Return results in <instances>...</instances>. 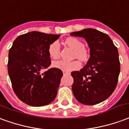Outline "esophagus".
<instances>
[{
    "label": "esophagus",
    "mask_w": 129,
    "mask_h": 129,
    "mask_svg": "<svg viewBox=\"0 0 129 129\" xmlns=\"http://www.w3.org/2000/svg\"><path fill=\"white\" fill-rule=\"evenodd\" d=\"M64 75H70V73L69 72H67V71H63Z\"/></svg>",
    "instance_id": "1"
}]
</instances>
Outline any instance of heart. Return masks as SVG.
Wrapping results in <instances>:
<instances>
[{"mask_svg": "<svg viewBox=\"0 0 129 129\" xmlns=\"http://www.w3.org/2000/svg\"><path fill=\"white\" fill-rule=\"evenodd\" d=\"M65 44L68 45L74 49L73 56L78 58L80 60L87 61L89 60L90 53L89 51L84 47L83 43L76 38H69L66 39ZM48 53L51 58L56 59L60 55V45L57 41H54L49 45L48 47ZM53 66L55 68L60 69L63 71H74L78 69L80 67V63L78 60L67 61L60 60L54 61L53 62Z\"/></svg>", "mask_w": 129, "mask_h": 129, "instance_id": "heart-1", "label": "heart"}]
</instances>
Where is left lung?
<instances>
[{
	"instance_id": "8db88e82",
	"label": "left lung",
	"mask_w": 129,
	"mask_h": 129,
	"mask_svg": "<svg viewBox=\"0 0 129 129\" xmlns=\"http://www.w3.org/2000/svg\"><path fill=\"white\" fill-rule=\"evenodd\" d=\"M70 35L84 38L90 49L86 65L79 71L71 72L74 96L86 105L103 102L112 94L118 81L120 63L117 47L108 35L95 29H84Z\"/></svg>"
}]
</instances>
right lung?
<instances>
[{
  "label": "right lung",
  "mask_w": 129,
  "mask_h": 129,
  "mask_svg": "<svg viewBox=\"0 0 129 129\" xmlns=\"http://www.w3.org/2000/svg\"><path fill=\"white\" fill-rule=\"evenodd\" d=\"M60 35L31 31L16 38L9 51L8 74L14 91L22 102L32 107L50 104L56 97L63 75L51 68L48 47Z\"/></svg>",
  "instance_id": "add662e5"
}]
</instances>
